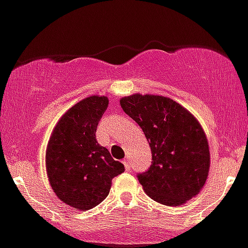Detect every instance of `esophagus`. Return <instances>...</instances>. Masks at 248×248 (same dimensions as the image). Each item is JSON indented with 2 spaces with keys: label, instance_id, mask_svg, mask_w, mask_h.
Instances as JSON below:
<instances>
[{
  "label": "esophagus",
  "instance_id": "34e87169",
  "mask_svg": "<svg viewBox=\"0 0 248 248\" xmlns=\"http://www.w3.org/2000/svg\"><path fill=\"white\" fill-rule=\"evenodd\" d=\"M124 169H126L127 171H128V170L131 169V163H130V160H128V158H124Z\"/></svg>",
  "mask_w": 248,
  "mask_h": 248
}]
</instances>
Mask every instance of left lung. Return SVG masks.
Listing matches in <instances>:
<instances>
[{"label":"left lung","instance_id":"1","mask_svg":"<svg viewBox=\"0 0 248 248\" xmlns=\"http://www.w3.org/2000/svg\"><path fill=\"white\" fill-rule=\"evenodd\" d=\"M120 103L150 143L152 165L137 175L145 192L166 206H180L197 195L210 170L208 142L199 121L163 96L136 93Z\"/></svg>","mask_w":248,"mask_h":248}]
</instances>
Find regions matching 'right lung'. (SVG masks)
<instances>
[{
	"mask_svg": "<svg viewBox=\"0 0 248 248\" xmlns=\"http://www.w3.org/2000/svg\"><path fill=\"white\" fill-rule=\"evenodd\" d=\"M108 106L105 96H90L71 107L56 124L46 151V170L56 196L87 211L106 199L112 178L124 166L98 145L96 130Z\"/></svg>",
	"mask_w": 248,
	"mask_h": 248,
	"instance_id": "obj_1",
	"label": "right lung"
}]
</instances>
